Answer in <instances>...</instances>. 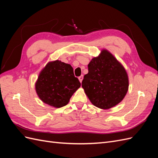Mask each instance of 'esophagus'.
Returning a JSON list of instances; mask_svg holds the SVG:
<instances>
[{"label": "esophagus", "instance_id": "obj_1", "mask_svg": "<svg viewBox=\"0 0 158 158\" xmlns=\"http://www.w3.org/2000/svg\"><path fill=\"white\" fill-rule=\"evenodd\" d=\"M83 78H84V76L83 75H81L80 76H79L78 77V79H79V81L80 82H82V80H83Z\"/></svg>", "mask_w": 158, "mask_h": 158}]
</instances>
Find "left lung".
<instances>
[{
  "mask_svg": "<svg viewBox=\"0 0 158 158\" xmlns=\"http://www.w3.org/2000/svg\"><path fill=\"white\" fill-rule=\"evenodd\" d=\"M82 82L85 94L98 108L108 109L120 103L128 89V78L123 65L103 49L88 64Z\"/></svg>",
  "mask_w": 158,
  "mask_h": 158,
  "instance_id": "obj_1",
  "label": "left lung"
}]
</instances>
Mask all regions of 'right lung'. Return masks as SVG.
Masks as SVG:
<instances>
[{
  "mask_svg": "<svg viewBox=\"0 0 158 158\" xmlns=\"http://www.w3.org/2000/svg\"><path fill=\"white\" fill-rule=\"evenodd\" d=\"M80 85L71 65L56 60L49 62L41 71L35 90L42 102L60 108L68 104Z\"/></svg>",
  "mask_w": 158,
  "mask_h": 158,
  "instance_id": "right-lung-1",
  "label": "right lung"
}]
</instances>
